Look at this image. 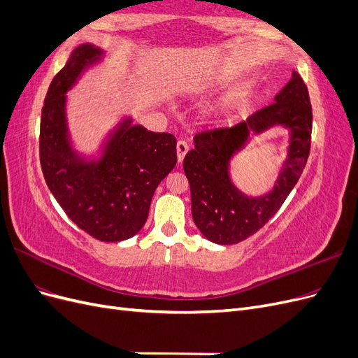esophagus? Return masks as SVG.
<instances>
[{"label": "esophagus", "mask_w": 358, "mask_h": 358, "mask_svg": "<svg viewBox=\"0 0 358 358\" xmlns=\"http://www.w3.org/2000/svg\"><path fill=\"white\" fill-rule=\"evenodd\" d=\"M176 152H178V161L180 162L183 159V157H185V154L188 152V143L185 142V140H179V142L176 143Z\"/></svg>", "instance_id": "1"}]
</instances>
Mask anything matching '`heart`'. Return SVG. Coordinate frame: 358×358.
I'll use <instances>...</instances> for the list:
<instances>
[{
    "mask_svg": "<svg viewBox=\"0 0 358 358\" xmlns=\"http://www.w3.org/2000/svg\"><path fill=\"white\" fill-rule=\"evenodd\" d=\"M236 96H237L236 94L224 96V99L213 107L215 116H222V115H225L227 112H229V110L231 109V106H233L234 100H236Z\"/></svg>",
    "mask_w": 358,
    "mask_h": 358,
    "instance_id": "1",
    "label": "heart"
}]
</instances>
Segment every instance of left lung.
I'll list each match as a JSON object with an SVG mask.
<instances>
[{
  "label": "left lung",
  "instance_id": "obj_1",
  "mask_svg": "<svg viewBox=\"0 0 358 358\" xmlns=\"http://www.w3.org/2000/svg\"><path fill=\"white\" fill-rule=\"evenodd\" d=\"M284 124L292 133L289 158L273 192L249 199L233 185L228 161L241 148L251 131ZM312 106L305 82L297 71L275 96V103L234 127L208 129L194 136V149L183 158L191 189L192 220L206 239L234 245L255 234L279 210L297 183L310 150Z\"/></svg>",
  "mask_w": 358,
  "mask_h": 358
}]
</instances>
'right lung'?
Listing matches in <instances>:
<instances>
[{
	"label": "right lung",
	"instance_id": "add662e5",
	"mask_svg": "<svg viewBox=\"0 0 358 358\" xmlns=\"http://www.w3.org/2000/svg\"><path fill=\"white\" fill-rule=\"evenodd\" d=\"M101 50L80 45L53 78L41 109L40 164L50 192L80 230L101 242H121L145 225L158 183L176 166V137L148 131L127 119L101 159H80L69 143L66 94Z\"/></svg>",
	"mask_w": 358,
	"mask_h": 358
}]
</instances>
